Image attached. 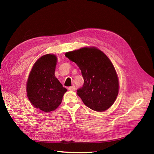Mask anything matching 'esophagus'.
Here are the masks:
<instances>
[{"label":"esophagus","instance_id":"1","mask_svg":"<svg viewBox=\"0 0 154 154\" xmlns=\"http://www.w3.org/2000/svg\"><path fill=\"white\" fill-rule=\"evenodd\" d=\"M68 89H69L70 91H75V89H76V87H75V86L72 85V86H71V87H69Z\"/></svg>","mask_w":154,"mask_h":154}]
</instances>
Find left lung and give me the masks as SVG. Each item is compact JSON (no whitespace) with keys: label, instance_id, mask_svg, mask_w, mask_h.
I'll list each match as a JSON object with an SVG mask.
<instances>
[{"label":"left lung","instance_id":"obj_1","mask_svg":"<svg viewBox=\"0 0 154 154\" xmlns=\"http://www.w3.org/2000/svg\"><path fill=\"white\" fill-rule=\"evenodd\" d=\"M66 57L76 63L84 80L77 94L88 108L103 112L113 105L119 92V80L110 59L95 47L69 51Z\"/></svg>","mask_w":154,"mask_h":154}]
</instances>
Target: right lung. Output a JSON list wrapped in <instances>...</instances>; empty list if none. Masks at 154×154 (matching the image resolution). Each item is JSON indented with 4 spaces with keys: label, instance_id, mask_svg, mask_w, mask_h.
Returning <instances> with one entry per match:
<instances>
[{
    "label": "right lung",
    "instance_id": "right-lung-1",
    "mask_svg": "<svg viewBox=\"0 0 154 154\" xmlns=\"http://www.w3.org/2000/svg\"><path fill=\"white\" fill-rule=\"evenodd\" d=\"M57 63L54 54L41 57L32 66L26 83L27 96L31 104L46 112L57 109L67 91L54 75Z\"/></svg>",
    "mask_w": 154,
    "mask_h": 154
}]
</instances>
